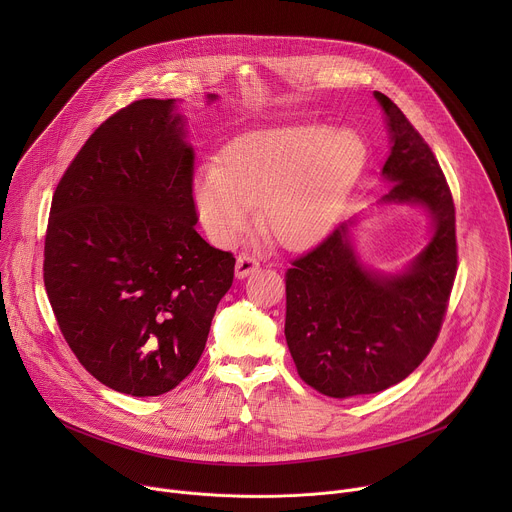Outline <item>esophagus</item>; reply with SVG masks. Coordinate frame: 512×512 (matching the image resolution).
I'll list each match as a JSON object with an SVG mask.
<instances>
[{
  "mask_svg": "<svg viewBox=\"0 0 512 512\" xmlns=\"http://www.w3.org/2000/svg\"><path fill=\"white\" fill-rule=\"evenodd\" d=\"M257 269H259V261H257L255 257H251V255H247V253H241V255L237 257L235 275H237L239 279H245L249 273H253V271H257Z\"/></svg>",
  "mask_w": 512,
  "mask_h": 512,
  "instance_id": "34e87169",
  "label": "esophagus"
}]
</instances>
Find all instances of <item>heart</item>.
I'll return each instance as SVG.
<instances>
[{
	"label": "heart",
	"mask_w": 512,
	"mask_h": 512,
	"mask_svg": "<svg viewBox=\"0 0 512 512\" xmlns=\"http://www.w3.org/2000/svg\"><path fill=\"white\" fill-rule=\"evenodd\" d=\"M367 145L350 129L294 123L237 137L221 164H204L192 186L200 221L218 243L237 239L261 202L259 225L283 247L316 243L354 188Z\"/></svg>",
	"instance_id": "b5f03b06"
}]
</instances>
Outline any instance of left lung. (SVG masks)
<instances>
[{
    "label": "left lung",
    "instance_id": "obj_1",
    "mask_svg": "<svg viewBox=\"0 0 512 512\" xmlns=\"http://www.w3.org/2000/svg\"><path fill=\"white\" fill-rule=\"evenodd\" d=\"M389 131L379 204L421 206L429 243L397 273L364 265L352 245L358 218L342 223L285 273V340L298 375L322 395L385 391L429 354L458 267L452 192L429 145L403 111L375 91Z\"/></svg>",
    "mask_w": 512,
    "mask_h": 512
}]
</instances>
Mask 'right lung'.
I'll return each mask as SVG.
<instances>
[{
    "mask_svg": "<svg viewBox=\"0 0 512 512\" xmlns=\"http://www.w3.org/2000/svg\"><path fill=\"white\" fill-rule=\"evenodd\" d=\"M218 95H206V103ZM174 99L117 111L52 196L44 285L64 340L113 391L158 397L204 350L235 257L194 229V150Z\"/></svg>",
    "mask_w": 512,
    "mask_h": 512,
    "instance_id": "1",
    "label": "right lung"
}]
</instances>
